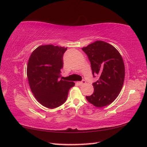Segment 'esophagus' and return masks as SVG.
<instances>
[{"label": "esophagus", "mask_w": 147, "mask_h": 147, "mask_svg": "<svg viewBox=\"0 0 147 147\" xmlns=\"http://www.w3.org/2000/svg\"><path fill=\"white\" fill-rule=\"evenodd\" d=\"M85 83H86V81H84V80H83V81H81L78 82V84H79V85H83V84H85Z\"/></svg>", "instance_id": "obj_1"}]
</instances>
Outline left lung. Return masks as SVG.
<instances>
[{"instance_id":"8db88e82","label":"left lung","mask_w":147,"mask_h":147,"mask_svg":"<svg viewBox=\"0 0 147 147\" xmlns=\"http://www.w3.org/2000/svg\"><path fill=\"white\" fill-rule=\"evenodd\" d=\"M88 57L93 76L94 92L86 96L90 103L98 108L111 104L121 91L125 79V65L120 53L111 44L97 40L82 48Z\"/></svg>"}]
</instances>
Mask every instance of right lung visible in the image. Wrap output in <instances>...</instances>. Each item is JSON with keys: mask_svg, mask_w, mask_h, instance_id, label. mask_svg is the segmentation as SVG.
<instances>
[{"mask_svg": "<svg viewBox=\"0 0 147 147\" xmlns=\"http://www.w3.org/2000/svg\"><path fill=\"white\" fill-rule=\"evenodd\" d=\"M67 47L53 45L40 46L30 55L27 67L29 86L39 103L53 109L67 100L74 82L60 80L63 67V55Z\"/></svg>", "mask_w": 147, "mask_h": 147, "instance_id": "add662e5", "label": "right lung"}]
</instances>
